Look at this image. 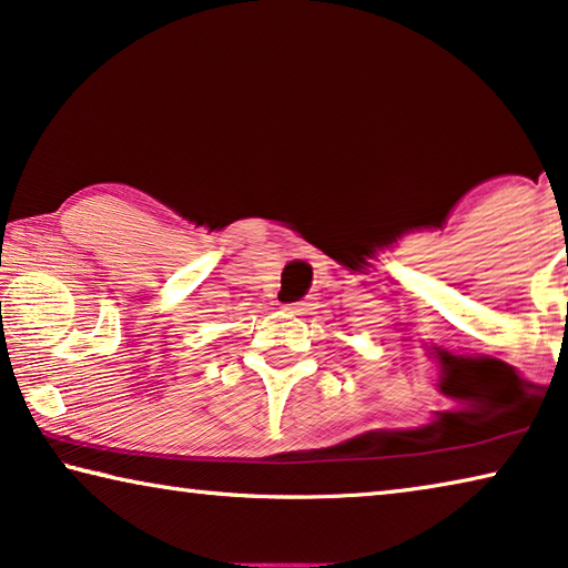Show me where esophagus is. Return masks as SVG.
Here are the masks:
<instances>
[{
  "mask_svg": "<svg viewBox=\"0 0 568 568\" xmlns=\"http://www.w3.org/2000/svg\"><path fill=\"white\" fill-rule=\"evenodd\" d=\"M311 305H313V303H308V301H298V303H287V305H285V311H287V313H293V316H308V313L313 311V308H311Z\"/></svg>",
  "mask_w": 568,
  "mask_h": 568,
  "instance_id": "34e87169",
  "label": "esophagus"
}]
</instances>
